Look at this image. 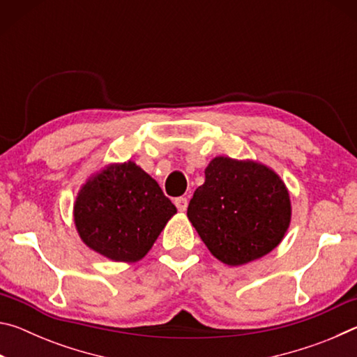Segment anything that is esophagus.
I'll return each instance as SVG.
<instances>
[{"mask_svg":"<svg viewBox=\"0 0 357 357\" xmlns=\"http://www.w3.org/2000/svg\"><path fill=\"white\" fill-rule=\"evenodd\" d=\"M174 204H176L179 213H184V211L187 209V204H189V203H187V198L179 197V198H176V200H174Z\"/></svg>","mask_w":357,"mask_h":357,"instance_id":"1","label":"esophagus"}]
</instances>
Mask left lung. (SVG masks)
Here are the masks:
<instances>
[{
    "mask_svg": "<svg viewBox=\"0 0 357 357\" xmlns=\"http://www.w3.org/2000/svg\"><path fill=\"white\" fill-rule=\"evenodd\" d=\"M187 217L208 250L228 266L268 255L291 223V200L273 168L253 159L217 155L204 170Z\"/></svg>",
    "mask_w": 357,
    "mask_h": 357,
    "instance_id": "8db88e82",
    "label": "left lung"
}]
</instances>
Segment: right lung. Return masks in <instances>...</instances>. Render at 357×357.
Listing matches in <instances>:
<instances>
[{"mask_svg": "<svg viewBox=\"0 0 357 357\" xmlns=\"http://www.w3.org/2000/svg\"><path fill=\"white\" fill-rule=\"evenodd\" d=\"M83 244L118 263H137L176 214L157 181L134 160L113 162L89 174L74 202Z\"/></svg>", "mask_w": 357, "mask_h": 357, "instance_id": "obj_1", "label": "right lung"}]
</instances>
